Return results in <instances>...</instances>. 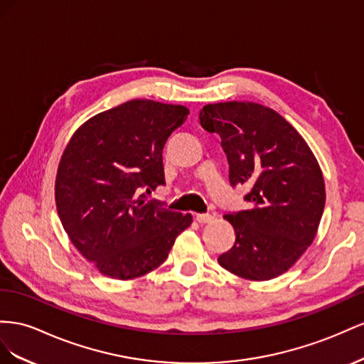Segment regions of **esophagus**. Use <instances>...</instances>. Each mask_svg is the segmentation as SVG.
I'll return each instance as SVG.
<instances>
[{
	"label": "esophagus",
	"mask_w": 364,
	"mask_h": 364,
	"mask_svg": "<svg viewBox=\"0 0 364 364\" xmlns=\"http://www.w3.org/2000/svg\"><path fill=\"white\" fill-rule=\"evenodd\" d=\"M195 220L198 221L200 224H209L213 221V216L209 215V213H198L195 216Z\"/></svg>",
	"instance_id": "34e87169"
}]
</instances>
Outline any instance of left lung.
I'll return each mask as SVG.
<instances>
[{
    "instance_id": "obj_1",
    "label": "left lung",
    "mask_w": 364,
    "mask_h": 364,
    "mask_svg": "<svg viewBox=\"0 0 364 364\" xmlns=\"http://www.w3.org/2000/svg\"><path fill=\"white\" fill-rule=\"evenodd\" d=\"M200 123L220 134L230 184L250 188L244 196L250 209L224 215L236 240L218 262L256 282L288 272L313 244L325 209L316 155L294 127L261 103H209Z\"/></svg>"
}]
</instances>
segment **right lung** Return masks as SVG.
<instances>
[{
    "instance_id": "add662e5",
    "label": "right lung",
    "mask_w": 364,
    "mask_h": 364,
    "mask_svg": "<svg viewBox=\"0 0 364 364\" xmlns=\"http://www.w3.org/2000/svg\"><path fill=\"white\" fill-rule=\"evenodd\" d=\"M189 116L183 105L134 99L96 114L73 134L55 181L71 244L103 276L140 277L160 267L192 215L148 201L164 184L163 148Z\"/></svg>"
}]
</instances>
